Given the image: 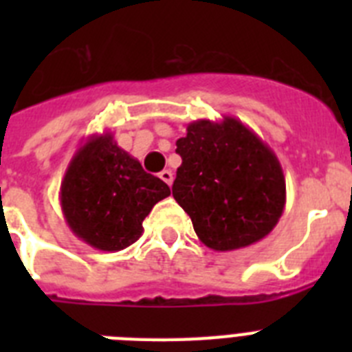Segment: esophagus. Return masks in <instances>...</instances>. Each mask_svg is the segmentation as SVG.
<instances>
[{"label":"esophagus","mask_w":352,"mask_h":352,"mask_svg":"<svg viewBox=\"0 0 352 352\" xmlns=\"http://www.w3.org/2000/svg\"><path fill=\"white\" fill-rule=\"evenodd\" d=\"M160 179H162V182H166L167 185L170 186V185H173L174 176H173V173H170L169 169H164V170H162V173H160Z\"/></svg>","instance_id":"esophagus-1"}]
</instances>
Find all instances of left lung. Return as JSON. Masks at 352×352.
<instances>
[{"label":"left lung","instance_id":"obj_1","mask_svg":"<svg viewBox=\"0 0 352 352\" xmlns=\"http://www.w3.org/2000/svg\"><path fill=\"white\" fill-rule=\"evenodd\" d=\"M176 146L173 195L208 248L238 250L273 231L285 206L284 170L254 130L232 116L197 120Z\"/></svg>","mask_w":352,"mask_h":352}]
</instances>
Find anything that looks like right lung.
<instances>
[{
  "label": "right lung",
  "instance_id": "right-lung-1",
  "mask_svg": "<svg viewBox=\"0 0 352 352\" xmlns=\"http://www.w3.org/2000/svg\"><path fill=\"white\" fill-rule=\"evenodd\" d=\"M169 194L166 183L146 173L113 133L104 132L80 142L74 153L60 204L77 238L96 250L118 252L141 238L142 220Z\"/></svg>",
  "mask_w": 352,
  "mask_h": 352
}]
</instances>
